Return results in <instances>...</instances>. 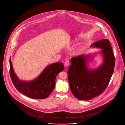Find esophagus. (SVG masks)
I'll use <instances>...</instances> for the list:
<instances>
[{"mask_svg":"<svg viewBox=\"0 0 125 125\" xmlns=\"http://www.w3.org/2000/svg\"><path fill=\"white\" fill-rule=\"evenodd\" d=\"M69 65H70V62H69V61L68 60L66 61L65 62V65L66 66H68Z\"/></svg>","mask_w":125,"mask_h":125,"instance_id":"esophagus-1","label":"esophagus"}]
</instances>
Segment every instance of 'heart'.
<instances>
[{"mask_svg":"<svg viewBox=\"0 0 125 125\" xmlns=\"http://www.w3.org/2000/svg\"><path fill=\"white\" fill-rule=\"evenodd\" d=\"M81 49H78L75 50V53L76 54L78 53H79V52H81Z\"/></svg>","mask_w":125,"mask_h":125,"instance_id":"1","label":"heart"}]
</instances>
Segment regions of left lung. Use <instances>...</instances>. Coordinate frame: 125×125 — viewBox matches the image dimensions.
<instances>
[{
	"label": "left lung",
	"mask_w": 125,
	"mask_h": 125,
	"mask_svg": "<svg viewBox=\"0 0 125 125\" xmlns=\"http://www.w3.org/2000/svg\"><path fill=\"white\" fill-rule=\"evenodd\" d=\"M92 46L102 49L104 57L103 65L95 70H90L86 63L91 56L82 55L72 58L71 65L67 72L72 93L80 100H90L103 93L114 71L115 59L109 40H101Z\"/></svg>",
	"instance_id": "8db88e82"
}]
</instances>
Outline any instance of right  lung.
Masks as SVG:
<instances>
[{"label": "right lung", "instance_id": "1", "mask_svg": "<svg viewBox=\"0 0 125 125\" xmlns=\"http://www.w3.org/2000/svg\"><path fill=\"white\" fill-rule=\"evenodd\" d=\"M64 68L62 63H53L47 66L34 81L23 82L20 81L14 73L10 58V75L15 88L24 95L35 99H42L48 97L55 87L57 75L63 71Z\"/></svg>", "mask_w": 125, "mask_h": 125}]
</instances>
